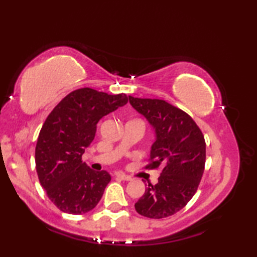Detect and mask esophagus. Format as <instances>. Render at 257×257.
<instances>
[{"mask_svg":"<svg viewBox=\"0 0 257 257\" xmlns=\"http://www.w3.org/2000/svg\"><path fill=\"white\" fill-rule=\"evenodd\" d=\"M116 177L119 178L120 180H122V181H132V180H133L132 177L127 176V174H124V173H117Z\"/></svg>","mask_w":257,"mask_h":257,"instance_id":"esophagus-1","label":"esophagus"}]
</instances>
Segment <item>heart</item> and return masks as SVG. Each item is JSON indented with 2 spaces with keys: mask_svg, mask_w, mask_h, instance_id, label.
<instances>
[{
  "mask_svg": "<svg viewBox=\"0 0 257 257\" xmlns=\"http://www.w3.org/2000/svg\"><path fill=\"white\" fill-rule=\"evenodd\" d=\"M132 121H139V122H143V121H141V120H132ZM144 123V122H143Z\"/></svg>",
  "mask_w": 257,
  "mask_h": 257,
  "instance_id": "heart-1",
  "label": "heart"
}]
</instances>
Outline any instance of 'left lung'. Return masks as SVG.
<instances>
[{"label":"left lung","mask_w":257,"mask_h":257,"mask_svg":"<svg viewBox=\"0 0 257 257\" xmlns=\"http://www.w3.org/2000/svg\"><path fill=\"white\" fill-rule=\"evenodd\" d=\"M129 102L155 130L151 163L160 168L158 183L148 184L135 204L140 215L163 219L187 205L198 190L205 165V141L194 120L166 100L135 98Z\"/></svg>","instance_id":"left-lung-1"}]
</instances>
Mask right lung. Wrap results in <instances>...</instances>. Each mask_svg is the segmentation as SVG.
Returning a JSON list of instances; mask_svg holds the SVG:
<instances>
[{
  "label": "right lung",
  "instance_id": "add662e5",
  "mask_svg": "<svg viewBox=\"0 0 257 257\" xmlns=\"http://www.w3.org/2000/svg\"><path fill=\"white\" fill-rule=\"evenodd\" d=\"M127 102L124 94L80 88L69 92L48 114L35 148L36 171L47 196L61 211L84 214L100 201L110 174L92 170L81 156L95 138L98 121Z\"/></svg>",
  "mask_w": 257,
  "mask_h": 257
}]
</instances>
